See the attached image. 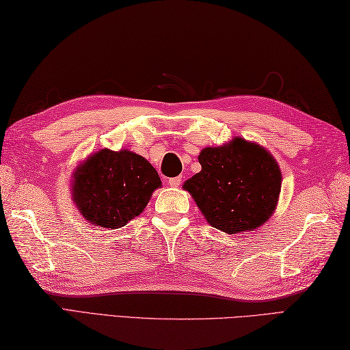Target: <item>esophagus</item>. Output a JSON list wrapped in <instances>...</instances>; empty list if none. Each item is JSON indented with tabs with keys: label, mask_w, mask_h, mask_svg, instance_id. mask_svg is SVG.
<instances>
[{
	"label": "esophagus",
	"mask_w": 350,
	"mask_h": 350,
	"mask_svg": "<svg viewBox=\"0 0 350 350\" xmlns=\"http://www.w3.org/2000/svg\"><path fill=\"white\" fill-rule=\"evenodd\" d=\"M180 183H182L180 177H171V179H168V185H170V187H173V188L180 187Z\"/></svg>",
	"instance_id": "esophagus-1"
}]
</instances>
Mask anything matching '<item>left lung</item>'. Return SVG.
Here are the masks:
<instances>
[{"instance_id": "left-lung-1", "label": "left lung", "mask_w": 350, "mask_h": 350, "mask_svg": "<svg viewBox=\"0 0 350 350\" xmlns=\"http://www.w3.org/2000/svg\"><path fill=\"white\" fill-rule=\"evenodd\" d=\"M202 171L183 183L207 222L228 234L252 232L272 217L281 192V170L256 143L233 138L204 147Z\"/></svg>"}]
</instances>
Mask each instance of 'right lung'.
<instances>
[{
    "mask_svg": "<svg viewBox=\"0 0 350 350\" xmlns=\"http://www.w3.org/2000/svg\"><path fill=\"white\" fill-rule=\"evenodd\" d=\"M161 177L152 163L128 148H102L73 173L72 200L93 226L120 228L144 211Z\"/></svg>",
    "mask_w": 350,
    "mask_h": 350,
    "instance_id": "obj_1",
    "label": "right lung"
}]
</instances>
